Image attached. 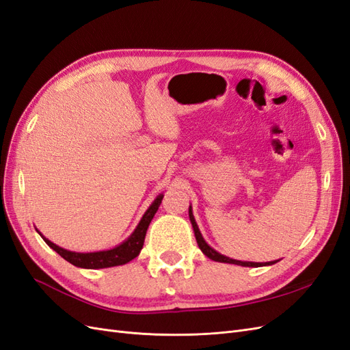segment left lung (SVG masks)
Here are the masks:
<instances>
[{
    "label": "left lung",
    "mask_w": 350,
    "mask_h": 350,
    "mask_svg": "<svg viewBox=\"0 0 350 350\" xmlns=\"http://www.w3.org/2000/svg\"><path fill=\"white\" fill-rule=\"evenodd\" d=\"M188 215H189V220H191V225H193V229H194V235H196V239H197V243L200 250L203 251L204 256H207L210 260L213 261H219V262H229V264H237V266H242V267H261V266H271V264L278 262L279 260L276 261H269V262H252V261H239V260H234V258H229L226 256H221V254H219L216 250L211 248L208 243L204 241V238L201 237V232L196 224V219H194V215H193V208L191 206H189V210H188Z\"/></svg>",
    "instance_id": "8db88e82"
}]
</instances>
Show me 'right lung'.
<instances>
[{
	"instance_id": "obj_1",
	"label": "right lung",
	"mask_w": 350,
	"mask_h": 350,
	"mask_svg": "<svg viewBox=\"0 0 350 350\" xmlns=\"http://www.w3.org/2000/svg\"><path fill=\"white\" fill-rule=\"evenodd\" d=\"M162 198H163V194H159L156 197V200L150 204V207L146 210V213L143 215L140 224L137 225L133 234L126 238L122 243H120V245H116L112 250L96 251V252H74V251H68V250H64V248L55 245L54 242H51L49 239H46L44 235H42L39 230L38 232L42 237V239H44L52 250L57 251L62 258L71 262L72 266L81 267V269H93V270L94 269H107V267H113V266H122V264H126L129 261H131L133 258H135L140 254V251L143 248V243H144L147 228H149L154 213L157 211L159 206H161Z\"/></svg>"
}]
</instances>
